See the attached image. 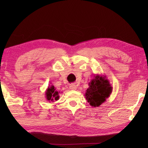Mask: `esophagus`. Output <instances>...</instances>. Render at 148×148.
Wrapping results in <instances>:
<instances>
[{
  "label": "esophagus",
  "mask_w": 148,
  "mask_h": 148,
  "mask_svg": "<svg viewBox=\"0 0 148 148\" xmlns=\"http://www.w3.org/2000/svg\"><path fill=\"white\" fill-rule=\"evenodd\" d=\"M70 89L73 90V91H74V90H76V85H75V84H71V86H70Z\"/></svg>",
  "instance_id": "1"
}]
</instances>
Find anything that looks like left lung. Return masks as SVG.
I'll return each mask as SVG.
<instances>
[{
  "mask_svg": "<svg viewBox=\"0 0 148 148\" xmlns=\"http://www.w3.org/2000/svg\"><path fill=\"white\" fill-rule=\"evenodd\" d=\"M85 97L92 107H99L106 101L112 92V87L106 76L97 74L89 83Z\"/></svg>",
  "mask_w": 148,
  "mask_h": 148,
  "instance_id": "8db88e82",
  "label": "left lung"
}]
</instances>
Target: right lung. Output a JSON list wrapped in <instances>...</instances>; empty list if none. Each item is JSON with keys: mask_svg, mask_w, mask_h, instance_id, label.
<instances>
[{"mask_svg": "<svg viewBox=\"0 0 148 148\" xmlns=\"http://www.w3.org/2000/svg\"><path fill=\"white\" fill-rule=\"evenodd\" d=\"M59 93H60V92L56 91V89L55 88L54 86H53V85L49 86L46 89V93H45L46 100L47 101L52 102L58 101L59 99Z\"/></svg>", "mask_w": 148, "mask_h": 148, "instance_id": "right-lung-1", "label": "right lung"}]
</instances>
